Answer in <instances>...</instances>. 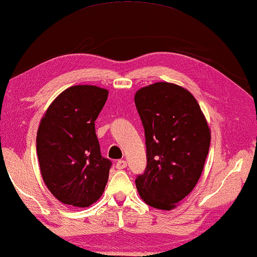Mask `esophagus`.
I'll use <instances>...</instances> for the list:
<instances>
[{"instance_id":"34e87169","label":"esophagus","mask_w":257,"mask_h":257,"mask_svg":"<svg viewBox=\"0 0 257 257\" xmlns=\"http://www.w3.org/2000/svg\"><path fill=\"white\" fill-rule=\"evenodd\" d=\"M126 166H127V163L125 160H118L117 164H115V168L117 170H124Z\"/></svg>"}]
</instances>
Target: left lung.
Returning <instances> with one entry per match:
<instances>
[{"mask_svg": "<svg viewBox=\"0 0 257 257\" xmlns=\"http://www.w3.org/2000/svg\"><path fill=\"white\" fill-rule=\"evenodd\" d=\"M136 107L146 138L147 166L136 179L146 205L171 210L193 191L209 151L210 128L195 97L177 84L139 89Z\"/></svg>", "mask_w": 257, "mask_h": 257, "instance_id": "1", "label": "left lung"}]
</instances>
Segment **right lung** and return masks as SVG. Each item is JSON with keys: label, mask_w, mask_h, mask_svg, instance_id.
<instances>
[{"label": "right lung", "mask_w": 257, "mask_h": 257, "mask_svg": "<svg viewBox=\"0 0 257 257\" xmlns=\"http://www.w3.org/2000/svg\"><path fill=\"white\" fill-rule=\"evenodd\" d=\"M108 91L73 85L49 105L37 130V157L43 181L64 205L85 208L107 184L111 161L101 157L94 121Z\"/></svg>", "instance_id": "1"}]
</instances>
